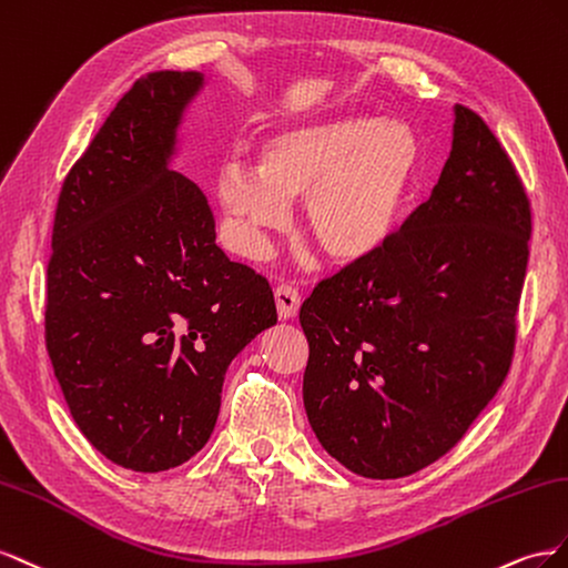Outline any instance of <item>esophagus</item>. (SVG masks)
<instances>
[{
	"label": "esophagus",
	"mask_w": 568,
	"mask_h": 568,
	"mask_svg": "<svg viewBox=\"0 0 568 568\" xmlns=\"http://www.w3.org/2000/svg\"><path fill=\"white\" fill-rule=\"evenodd\" d=\"M275 310H278V316L281 318H295L297 312H300V304H302V297L297 293V287L293 285H278L275 287Z\"/></svg>",
	"instance_id": "34e87169"
}]
</instances>
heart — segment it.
Masks as SVG:
<instances>
[{"label": "heart", "instance_id": "b5f03b06", "mask_svg": "<svg viewBox=\"0 0 568 568\" xmlns=\"http://www.w3.org/2000/svg\"><path fill=\"white\" fill-rule=\"evenodd\" d=\"M424 152L407 123L376 116L293 121L258 140L256 169L229 161L219 200L254 242L283 233L304 200V229L333 264L376 256L397 233Z\"/></svg>", "mask_w": 568, "mask_h": 568}]
</instances>
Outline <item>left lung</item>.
I'll return each instance as SVG.
<instances>
[{"label": "left lung", "instance_id": "obj_1", "mask_svg": "<svg viewBox=\"0 0 568 568\" xmlns=\"http://www.w3.org/2000/svg\"><path fill=\"white\" fill-rule=\"evenodd\" d=\"M528 240L521 178L478 113L457 104L430 200L300 310L304 409L333 459L387 480L462 440L509 374Z\"/></svg>", "mask_w": 568, "mask_h": 568}]
</instances>
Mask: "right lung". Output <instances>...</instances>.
<instances>
[{
    "instance_id": "right-lung-1",
    "label": "right lung",
    "mask_w": 568,
    "mask_h": 568,
    "mask_svg": "<svg viewBox=\"0 0 568 568\" xmlns=\"http://www.w3.org/2000/svg\"><path fill=\"white\" fill-rule=\"evenodd\" d=\"M200 71L140 78L63 181L47 268V352L71 416L123 468L181 466L214 433L225 368L275 326L264 275L216 245L173 169Z\"/></svg>"
}]
</instances>
